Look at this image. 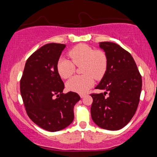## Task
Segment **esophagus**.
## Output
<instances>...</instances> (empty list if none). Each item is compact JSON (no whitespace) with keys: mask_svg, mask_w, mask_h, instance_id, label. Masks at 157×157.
<instances>
[{"mask_svg":"<svg viewBox=\"0 0 157 157\" xmlns=\"http://www.w3.org/2000/svg\"><path fill=\"white\" fill-rule=\"evenodd\" d=\"M85 95H86L85 94H79V96H80V98H83L85 96Z\"/></svg>","mask_w":157,"mask_h":157,"instance_id":"34e87169","label":"esophagus"}]
</instances>
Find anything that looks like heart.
Segmentation results:
<instances>
[{
    "label": "heart",
    "mask_w": 157,
    "mask_h": 157,
    "mask_svg": "<svg viewBox=\"0 0 157 157\" xmlns=\"http://www.w3.org/2000/svg\"><path fill=\"white\" fill-rule=\"evenodd\" d=\"M70 59L60 57L57 63V70L60 77L67 79L75 71V66H82L83 75H76L66 82L68 91L83 94L94 85V79L103 78L107 68V55L100 50H95L86 44H78L68 52Z\"/></svg>",
    "instance_id": "heart-1"
}]
</instances>
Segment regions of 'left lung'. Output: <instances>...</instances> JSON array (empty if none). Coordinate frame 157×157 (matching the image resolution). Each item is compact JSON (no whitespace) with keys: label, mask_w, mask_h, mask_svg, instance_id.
<instances>
[{"label":"left lung","mask_w":157,"mask_h":157,"mask_svg":"<svg viewBox=\"0 0 157 157\" xmlns=\"http://www.w3.org/2000/svg\"><path fill=\"white\" fill-rule=\"evenodd\" d=\"M107 57V71L95 89L104 93L92 94L91 118L98 126L118 130L136 113L142 89L141 75L132 56L119 45L100 42Z\"/></svg>","instance_id":"left-lung-1"}]
</instances>
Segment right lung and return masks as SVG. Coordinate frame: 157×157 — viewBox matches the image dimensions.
I'll return each instance as SVG.
<instances>
[{
    "instance_id": "right-lung-1",
    "label": "right lung",
    "mask_w": 157,
    "mask_h": 157,
    "mask_svg": "<svg viewBox=\"0 0 157 157\" xmlns=\"http://www.w3.org/2000/svg\"><path fill=\"white\" fill-rule=\"evenodd\" d=\"M65 48V44L55 43L41 47L26 61L20 81L21 97L29 118L52 132L72 123L74 106L80 100L77 93H62L64 84L57 72V63Z\"/></svg>"
}]
</instances>
